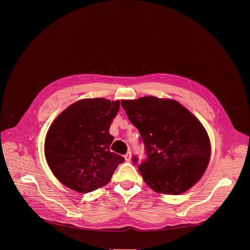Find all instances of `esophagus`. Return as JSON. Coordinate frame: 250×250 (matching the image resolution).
Segmentation results:
<instances>
[{"label":"esophagus","instance_id":"34e87169","mask_svg":"<svg viewBox=\"0 0 250 250\" xmlns=\"http://www.w3.org/2000/svg\"><path fill=\"white\" fill-rule=\"evenodd\" d=\"M124 157H125L126 162H130V160H131V152H130V151H128V152L124 155Z\"/></svg>","mask_w":250,"mask_h":250}]
</instances>
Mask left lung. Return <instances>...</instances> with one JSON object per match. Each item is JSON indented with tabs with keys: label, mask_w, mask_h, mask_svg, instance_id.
<instances>
[{
	"label": "left lung",
	"mask_w": 250,
	"mask_h": 250,
	"mask_svg": "<svg viewBox=\"0 0 250 250\" xmlns=\"http://www.w3.org/2000/svg\"><path fill=\"white\" fill-rule=\"evenodd\" d=\"M121 105L145 145L147 158L139 166L144 181L168 195L184 193L197 183L210 156L209 138L200 121L171 99L147 96ZM132 161L137 164L138 158Z\"/></svg>",
	"instance_id": "8db88e82"
}]
</instances>
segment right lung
<instances>
[{"label": "right lung", "instance_id": "1", "mask_svg": "<svg viewBox=\"0 0 250 250\" xmlns=\"http://www.w3.org/2000/svg\"><path fill=\"white\" fill-rule=\"evenodd\" d=\"M120 101L104 98L73 103L54 120L44 141V156L55 177L69 188L88 193L107 185L125 160L110 151L109 127Z\"/></svg>", "mask_w": 250, "mask_h": 250}]
</instances>
